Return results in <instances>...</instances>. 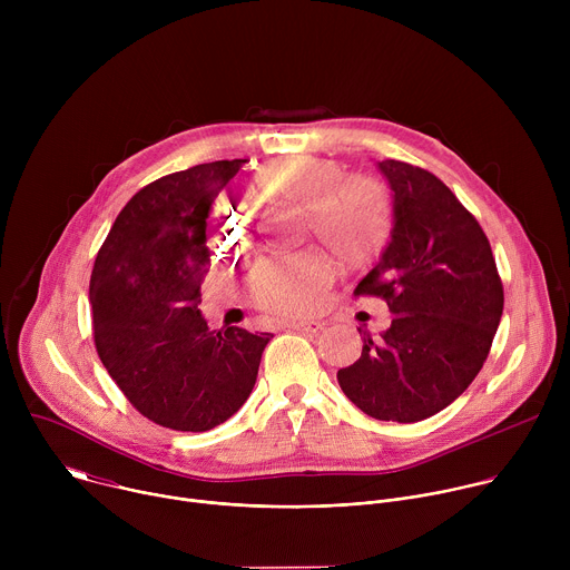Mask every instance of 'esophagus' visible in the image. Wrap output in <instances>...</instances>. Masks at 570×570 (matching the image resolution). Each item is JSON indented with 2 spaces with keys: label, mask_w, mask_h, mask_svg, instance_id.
<instances>
[{
  "label": "esophagus",
  "mask_w": 570,
  "mask_h": 570,
  "mask_svg": "<svg viewBox=\"0 0 570 570\" xmlns=\"http://www.w3.org/2000/svg\"><path fill=\"white\" fill-rule=\"evenodd\" d=\"M293 332H299V334H306V336H315L324 330V322L320 320H297L291 324Z\"/></svg>",
  "instance_id": "obj_1"
}]
</instances>
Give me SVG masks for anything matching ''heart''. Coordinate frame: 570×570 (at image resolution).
Here are the masks:
<instances>
[{
    "label": "heart",
    "instance_id": "heart-1",
    "mask_svg": "<svg viewBox=\"0 0 570 570\" xmlns=\"http://www.w3.org/2000/svg\"><path fill=\"white\" fill-rule=\"evenodd\" d=\"M345 165L327 157L291 155L266 165L253 180L259 200H284L304 209V229L313 232L345 268H363L387 248L394 205L387 185L372 174H345ZM248 236L246 223L216 216L212 246L234 253ZM332 279V264L317 253L266 259L250 279L257 306L277 315L311 311Z\"/></svg>",
    "mask_w": 570,
    "mask_h": 570
}]
</instances>
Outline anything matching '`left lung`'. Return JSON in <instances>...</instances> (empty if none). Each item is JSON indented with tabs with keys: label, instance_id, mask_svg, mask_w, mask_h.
Listing matches in <instances>:
<instances>
[{
	"label": "left lung",
	"instance_id": "left-lung-1",
	"mask_svg": "<svg viewBox=\"0 0 570 570\" xmlns=\"http://www.w3.org/2000/svg\"><path fill=\"white\" fill-rule=\"evenodd\" d=\"M379 169L394 191V227L354 297H381L394 317L376 341L363 332L361 358L338 370V383L365 415L413 424L475 379L505 297L490 238L455 194L409 161Z\"/></svg>",
	"mask_w": 570,
	"mask_h": 570
}]
</instances>
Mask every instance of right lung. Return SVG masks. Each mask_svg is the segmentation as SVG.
Returning <instances> with one entry per match:
<instances>
[{
	"label": "right lung",
	"instance_id": "add662e5",
	"mask_svg": "<svg viewBox=\"0 0 570 570\" xmlns=\"http://www.w3.org/2000/svg\"><path fill=\"white\" fill-rule=\"evenodd\" d=\"M240 161L218 159L139 189L119 212L90 277L101 363L146 420L203 433L250 396L273 334L209 332L200 284L212 266L207 214Z\"/></svg>",
	"mask_w": 570,
	"mask_h": 570
}]
</instances>
